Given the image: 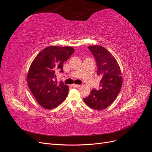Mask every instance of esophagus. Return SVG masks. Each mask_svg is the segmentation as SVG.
Instances as JSON below:
<instances>
[{
  "label": "esophagus",
  "instance_id": "obj_1",
  "mask_svg": "<svg viewBox=\"0 0 152 152\" xmlns=\"http://www.w3.org/2000/svg\"><path fill=\"white\" fill-rule=\"evenodd\" d=\"M72 86L73 87H77V88H78V87H80V85L73 84H72Z\"/></svg>",
  "mask_w": 152,
  "mask_h": 152
}]
</instances>
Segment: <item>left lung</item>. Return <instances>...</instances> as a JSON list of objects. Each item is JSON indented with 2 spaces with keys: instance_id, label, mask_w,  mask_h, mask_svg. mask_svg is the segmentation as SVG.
I'll use <instances>...</instances> for the list:
<instances>
[{
  "instance_id": "8db88e82",
  "label": "left lung",
  "mask_w": 152,
  "mask_h": 152,
  "mask_svg": "<svg viewBox=\"0 0 152 152\" xmlns=\"http://www.w3.org/2000/svg\"><path fill=\"white\" fill-rule=\"evenodd\" d=\"M88 48L95 58L98 75L102 76L98 90L93 89L88 97L83 99L86 104L96 110L105 109L116 99L122 85L120 66L113 55L99 45Z\"/></svg>"
}]
</instances>
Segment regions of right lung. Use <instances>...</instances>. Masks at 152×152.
Returning <instances> with one entry per match:
<instances>
[{"label":"right lung","instance_id":"obj_1","mask_svg":"<svg viewBox=\"0 0 152 152\" xmlns=\"http://www.w3.org/2000/svg\"><path fill=\"white\" fill-rule=\"evenodd\" d=\"M73 52L72 47L49 46L41 50L32 61L26 81L32 94L42 107L54 108L66 99L68 86L54 79L57 72H63V63Z\"/></svg>","mask_w":152,"mask_h":152}]
</instances>
